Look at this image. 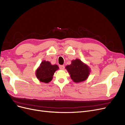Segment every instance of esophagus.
<instances>
[{"label":"esophagus","mask_w":125,"mask_h":125,"mask_svg":"<svg viewBox=\"0 0 125 125\" xmlns=\"http://www.w3.org/2000/svg\"><path fill=\"white\" fill-rule=\"evenodd\" d=\"M59 68H60V69H61V70H63L64 69H65V66H64V65H60V66H59Z\"/></svg>","instance_id":"34e87169"}]
</instances>
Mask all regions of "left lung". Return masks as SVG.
I'll return each mask as SVG.
<instances>
[{"instance_id": "obj_1", "label": "left lung", "mask_w": 125, "mask_h": 125, "mask_svg": "<svg viewBox=\"0 0 125 125\" xmlns=\"http://www.w3.org/2000/svg\"><path fill=\"white\" fill-rule=\"evenodd\" d=\"M65 68L70 75L71 79L75 83L86 80L91 72L90 68L79 59L72 60L70 65Z\"/></svg>"}]
</instances>
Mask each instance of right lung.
Segmentation results:
<instances>
[{
	"mask_svg": "<svg viewBox=\"0 0 125 125\" xmlns=\"http://www.w3.org/2000/svg\"><path fill=\"white\" fill-rule=\"evenodd\" d=\"M58 69L57 65H52L50 62L43 60L36 69L35 75L40 82L47 83L52 81L55 72Z\"/></svg>",
	"mask_w": 125,
	"mask_h": 125,
	"instance_id": "obj_1",
	"label": "right lung"
}]
</instances>
